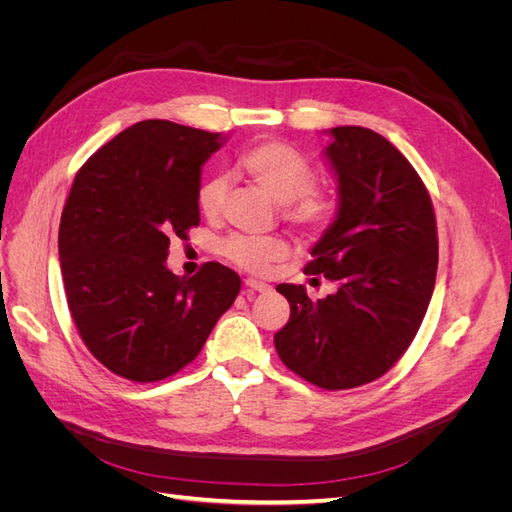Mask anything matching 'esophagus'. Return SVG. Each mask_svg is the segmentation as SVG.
Returning <instances> with one entry per match:
<instances>
[{
  "label": "esophagus",
  "mask_w": 512,
  "mask_h": 512,
  "mask_svg": "<svg viewBox=\"0 0 512 512\" xmlns=\"http://www.w3.org/2000/svg\"><path fill=\"white\" fill-rule=\"evenodd\" d=\"M245 288L250 290V292H267L269 284L258 282V280H245Z\"/></svg>",
  "instance_id": "1"
}]
</instances>
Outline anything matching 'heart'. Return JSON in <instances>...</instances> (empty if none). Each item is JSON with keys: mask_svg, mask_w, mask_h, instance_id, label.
Here are the masks:
<instances>
[{"mask_svg": "<svg viewBox=\"0 0 512 512\" xmlns=\"http://www.w3.org/2000/svg\"><path fill=\"white\" fill-rule=\"evenodd\" d=\"M239 170L282 205V218L303 232L327 228L337 215L339 198L331 185L314 183V168L297 149L282 141H262L247 147L237 162ZM228 181L213 175L200 183L198 209L205 218H218L226 205ZM222 256L237 267L260 273L286 254L277 237L232 235L222 243Z\"/></svg>", "mask_w": 512, "mask_h": 512, "instance_id": "heart-1", "label": "heart"}]
</instances>
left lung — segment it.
Here are the masks:
<instances>
[{
    "label": "left lung",
    "instance_id": "left-lung-1",
    "mask_svg": "<svg viewBox=\"0 0 512 512\" xmlns=\"http://www.w3.org/2000/svg\"><path fill=\"white\" fill-rule=\"evenodd\" d=\"M329 134L339 209L305 273L337 292L314 303L303 286H277L290 320L273 342L294 374L344 391L384 376L412 344L436 286L438 228L425 183L384 136L361 126Z\"/></svg>",
    "mask_w": 512,
    "mask_h": 512
}]
</instances>
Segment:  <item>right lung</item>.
Segmentation results:
<instances>
[{
	"instance_id": "obj_1",
	"label": "right lung",
	"mask_w": 512,
	"mask_h": 512,
	"mask_svg": "<svg viewBox=\"0 0 512 512\" xmlns=\"http://www.w3.org/2000/svg\"><path fill=\"white\" fill-rule=\"evenodd\" d=\"M222 134L138 121L74 177L59 224L61 275L87 350L132 382L177 374L235 303L239 275L207 262L194 277L166 269L170 239L198 226L203 164Z\"/></svg>"
}]
</instances>
